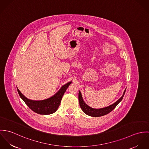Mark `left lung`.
Returning a JSON list of instances; mask_svg holds the SVG:
<instances>
[{"label":"left lung","mask_w":149,"mask_h":149,"mask_svg":"<svg viewBox=\"0 0 149 149\" xmlns=\"http://www.w3.org/2000/svg\"><path fill=\"white\" fill-rule=\"evenodd\" d=\"M126 89L125 90L122 96L119 100H118L115 103H114L113 104H112V105H111L107 107L103 108H100V109H95V108H91V107L88 106L84 102V100L83 99L81 93V92L79 91V104H80V106L81 108L82 109L83 111L86 115H88L89 116H93V117H99V116H104L105 115L108 114L110 112H111L116 107V106L122 101V99H123V97L125 95Z\"/></svg>","instance_id":"left-lung-1"}]
</instances>
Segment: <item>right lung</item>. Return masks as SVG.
<instances>
[{
  "instance_id": "add662e5",
  "label": "right lung",
  "mask_w": 149,
  "mask_h": 149,
  "mask_svg": "<svg viewBox=\"0 0 149 149\" xmlns=\"http://www.w3.org/2000/svg\"><path fill=\"white\" fill-rule=\"evenodd\" d=\"M71 83L72 81L63 85L53 96L43 100L36 101L29 99L22 93L18 88L17 90L22 100L32 111L41 115H49L55 112L57 110L64 93Z\"/></svg>"
}]
</instances>
